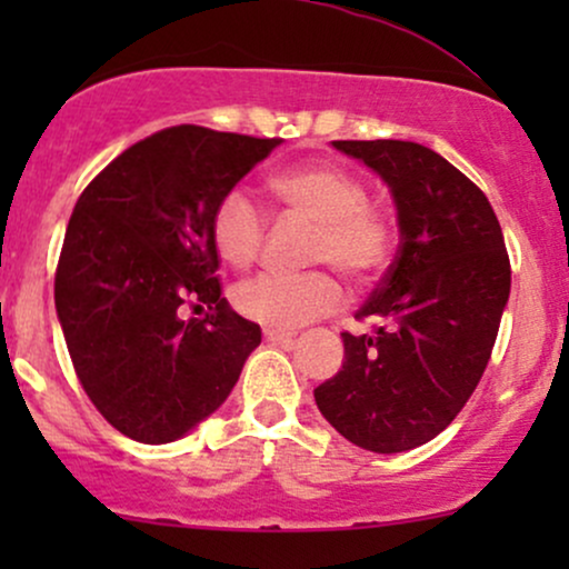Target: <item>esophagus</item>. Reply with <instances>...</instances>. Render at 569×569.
I'll list each match as a JSON object with an SVG mask.
<instances>
[{"label":"esophagus","mask_w":569,"mask_h":569,"mask_svg":"<svg viewBox=\"0 0 569 569\" xmlns=\"http://www.w3.org/2000/svg\"><path fill=\"white\" fill-rule=\"evenodd\" d=\"M264 339H267V342L286 345V342H291L293 335H291V331H280V329H264Z\"/></svg>","instance_id":"34e87169"}]
</instances>
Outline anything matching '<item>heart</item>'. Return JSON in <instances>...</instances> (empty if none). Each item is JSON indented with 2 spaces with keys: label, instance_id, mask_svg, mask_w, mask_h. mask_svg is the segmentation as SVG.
Segmentation results:
<instances>
[{
  "label": "heart",
  "instance_id": "heart-1",
  "mask_svg": "<svg viewBox=\"0 0 569 569\" xmlns=\"http://www.w3.org/2000/svg\"><path fill=\"white\" fill-rule=\"evenodd\" d=\"M267 189L289 217L316 224L307 248L312 264H329L352 286L375 283L396 251V219L380 202L369 200L361 176L337 162H302L267 181ZM267 221L240 189L221 194L211 213L213 248L227 264L246 270L259 259ZM234 307L270 329L299 326L331 316L345 302V291L329 270L302 276L264 272L243 280L232 293Z\"/></svg>",
  "mask_w": 569,
  "mask_h": 569
}]
</instances>
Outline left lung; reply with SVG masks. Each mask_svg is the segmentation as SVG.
<instances>
[{
    "label": "left lung",
    "mask_w": 569,
    "mask_h": 569,
    "mask_svg": "<svg viewBox=\"0 0 569 569\" xmlns=\"http://www.w3.org/2000/svg\"><path fill=\"white\" fill-rule=\"evenodd\" d=\"M390 187L401 243L356 312L371 335L342 331L345 361L316 403L369 452L420 447L460 415L485 375L511 293V262L487 194L415 141H335Z\"/></svg>",
    "instance_id": "obj_1"
}]
</instances>
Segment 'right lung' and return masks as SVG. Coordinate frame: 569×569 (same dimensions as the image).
Segmentation results:
<instances>
[{"mask_svg":"<svg viewBox=\"0 0 569 569\" xmlns=\"http://www.w3.org/2000/svg\"><path fill=\"white\" fill-rule=\"evenodd\" d=\"M280 139L173 126L84 187L56 267V310L77 380L109 426L181 439L217 411L262 329L221 297L211 213ZM181 306H208L202 319Z\"/></svg>","mask_w":569,"mask_h":569,"instance_id":"right-lung-1","label":"right lung"}]
</instances>
